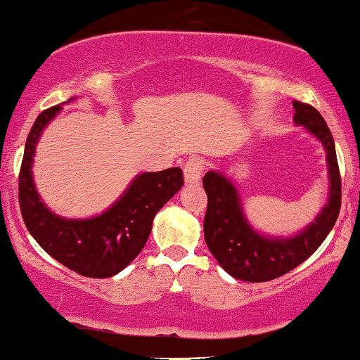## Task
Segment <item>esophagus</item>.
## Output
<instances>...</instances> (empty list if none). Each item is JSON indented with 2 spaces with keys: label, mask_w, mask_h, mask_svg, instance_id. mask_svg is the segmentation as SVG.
<instances>
[{
  "label": "esophagus",
  "mask_w": 360,
  "mask_h": 360,
  "mask_svg": "<svg viewBox=\"0 0 360 360\" xmlns=\"http://www.w3.org/2000/svg\"><path fill=\"white\" fill-rule=\"evenodd\" d=\"M204 163L200 158H191L184 167V179L185 184H199Z\"/></svg>",
  "instance_id": "34e87169"
}]
</instances>
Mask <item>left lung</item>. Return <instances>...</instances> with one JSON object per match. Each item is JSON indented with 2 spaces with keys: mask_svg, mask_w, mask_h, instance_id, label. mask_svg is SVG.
<instances>
[{
  "mask_svg": "<svg viewBox=\"0 0 360 360\" xmlns=\"http://www.w3.org/2000/svg\"><path fill=\"white\" fill-rule=\"evenodd\" d=\"M292 107L294 124L304 127L321 143L328 169V199L306 228L290 236L260 233L246 217L243 199L229 176L211 169L202 181L207 193L205 243L217 264L240 281H272L296 269L325 241L340 212V172L332 132L316 108L301 102H292Z\"/></svg>",
  "mask_w": 360,
  "mask_h": 360,
  "instance_id": "left-lung-1",
  "label": "left lung"
}]
</instances>
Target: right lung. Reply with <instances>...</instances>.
<instances>
[{
  "label": "right lung",
  "instance_id": "right-lung-1",
  "mask_svg": "<svg viewBox=\"0 0 360 360\" xmlns=\"http://www.w3.org/2000/svg\"><path fill=\"white\" fill-rule=\"evenodd\" d=\"M71 100L75 98L68 102ZM60 110L63 105L44 110L28 132L18 179L22 217L44 252L64 267L84 277H112L126 269L144 248L156 212L184 185L181 169L139 173L102 214L82 219L58 216L37 192L32 167L44 129Z\"/></svg>",
  "mask_w": 360,
  "mask_h": 360
}]
</instances>
